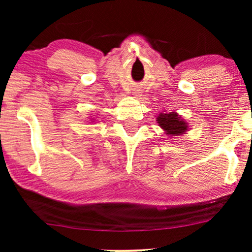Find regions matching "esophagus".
Listing matches in <instances>:
<instances>
[{"instance_id":"esophagus-1","label":"esophagus","mask_w":252,"mask_h":252,"mask_svg":"<svg viewBox=\"0 0 252 252\" xmlns=\"http://www.w3.org/2000/svg\"><path fill=\"white\" fill-rule=\"evenodd\" d=\"M133 94L135 95V96H140V95H141V92H140V91H134Z\"/></svg>"}]
</instances>
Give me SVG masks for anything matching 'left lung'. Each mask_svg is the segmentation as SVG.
Wrapping results in <instances>:
<instances>
[{
	"label": "left lung",
	"instance_id": "left-lung-1",
	"mask_svg": "<svg viewBox=\"0 0 252 252\" xmlns=\"http://www.w3.org/2000/svg\"><path fill=\"white\" fill-rule=\"evenodd\" d=\"M157 123L165 130V133L171 136L182 135L188 129V124L177 112L165 113L164 111L159 113L157 117Z\"/></svg>",
	"mask_w": 252,
	"mask_h": 252
}]
</instances>
